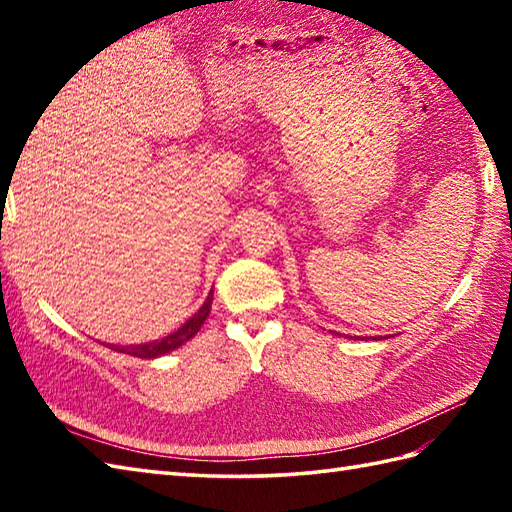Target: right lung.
Returning <instances> with one entry per match:
<instances>
[{
  "mask_svg": "<svg viewBox=\"0 0 512 512\" xmlns=\"http://www.w3.org/2000/svg\"><path fill=\"white\" fill-rule=\"evenodd\" d=\"M211 301H213V290H211V295L206 297V301L202 303V308L195 312L187 323L180 325L176 332L167 334L165 339L151 341V343H140V345H110V347L114 352H123V354L138 356V358H158L162 354H169V352L176 350V347L184 345L200 332L202 323L206 321V317H209V312H211Z\"/></svg>",
  "mask_w": 512,
  "mask_h": 512,
  "instance_id": "right-lung-1",
  "label": "right lung"
}]
</instances>
